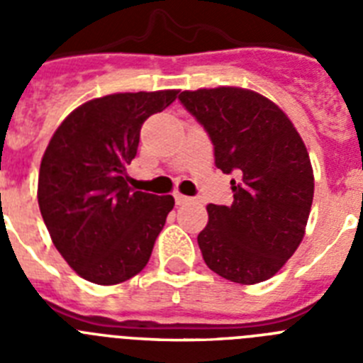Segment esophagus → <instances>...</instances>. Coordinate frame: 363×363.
<instances>
[{
	"instance_id": "esophagus-1",
	"label": "esophagus",
	"mask_w": 363,
	"mask_h": 363,
	"mask_svg": "<svg viewBox=\"0 0 363 363\" xmlns=\"http://www.w3.org/2000/svg\"><path fill=\"white\" fill-rule=\"evenodd\" d=\"M174 200H176V205H185L191 201V198L184 196V194H174Z\"/></svg>"
}]
</instances>
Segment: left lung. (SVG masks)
<instances>
[{
  "instance_id": "1",
  "label": "left lung",
  "mask_w": 363,
  "mask_h": 363,
  "mask_svg": "<svg viewBox=\"0 0 363 363\" xmlns=\"http://www.w3.org/2000/svg\"><path fill=\"white\" fill-rule=\"evenodd\" d=\"M214 145L218 169L233 174L230 205L207 207L198 234L211 271L252 285L277 274L303 238L314 194L311 160L284 111L238 86L178 96Z\"/></svg>"
}]
</instances>
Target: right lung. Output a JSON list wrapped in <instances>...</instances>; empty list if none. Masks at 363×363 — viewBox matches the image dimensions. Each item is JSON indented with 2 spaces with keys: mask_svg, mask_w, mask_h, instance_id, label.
<instances>
[{
  "mask_svg": "<svg viewBox=\"0 0 363 363\" xmlns=\"http://www.w3.org/2000/svg\"><path fill=\"white\" fill-rule=\"evenodd\" d=\"M178 91L96 98L65 118L45 150L38 203L52 243L79 277L98 285L129 280L147 265L172 196L127 184L140 130Z\"/></svg>",
  "mask_w": 363,
  "mask_h": 363,
  "instance_id": "1",
  "label": "right lung"
}]
</instances>
